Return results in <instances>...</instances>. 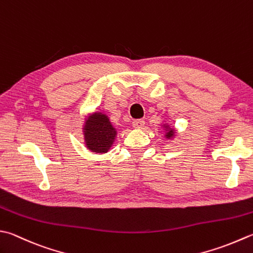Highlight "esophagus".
I'll list each match as a JSON object with an SVG mask.
<instances>
[{"label": "esophagus", "instance_id": "obj_1", "mask_svg": "<svg viewBox=\"0 0 253 253\" xmlns=\"http://www.w3.org/2000/svg\"><path fill=\"white\" fill-rule=\"evenodd\" d=\"M143 126H145V121L136 120V121L132 122V127L137 128V129H140V128H142Z\"/></svg>", "mask_w": 253, "mask_h": 253}]
</instances>
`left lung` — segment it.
<instances>
[{
	"mask_svg": "<svg viewBox=\"0 0 253 253\" xmlns=\"http://www.w3.org/2000/svg\"><path fill=\"white\" fill-rule=\"evenodd\" d=\"M162 127L165 128V130H166L165 137L167 138V139H173V138L175 137V129L173 127H170L169 124H163Z\"/></svg>",
	"mask_w": 253,
	"mask_h": 253,
	"instance_id": "left-lung-1",
	"label": "left lung"
}]
</instances>
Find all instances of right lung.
I'll return each mask as SVG.
<instances>
[{
    "instance_id": "1",
    "label": "right lung",
    "mask_w": 253,
    "mask_h": 253,
    "mask_svg": "<svg viewBox=\"0 0 253 253\" xmlns=\"http://www.w3.org/2000/svg\"><path fill=\"white\" fill-rule=\"evenodd\" d=\"M84 143L91 152L106 153L116 139L117 130L110 118L102 112L88 114L82 128Z\"/></svg>"
}]
</instances>
